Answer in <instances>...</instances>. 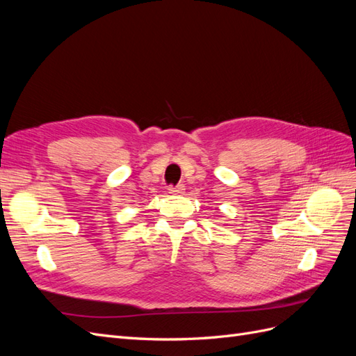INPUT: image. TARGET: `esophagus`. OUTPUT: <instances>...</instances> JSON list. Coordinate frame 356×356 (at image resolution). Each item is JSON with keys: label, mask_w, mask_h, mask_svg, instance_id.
<instances>
[{"label": "esophagus", "mask_w": 356, "mask_h": 356, "mask_svg": "<svg viewBox=\"0 0 356 356\" xmlns=\"http://www.w3.org/2000/svg\"><path fill=\"white\" fill-rule=\"evenodd\" d=\"M184 191H186V186L184 184H178V186H175V187H169V193L170 195H184Z\"/></svg>", "instance_id": "obj_1"}]
</instances>
